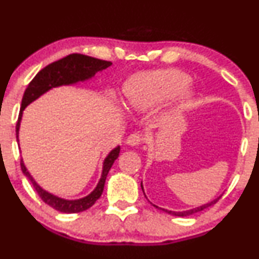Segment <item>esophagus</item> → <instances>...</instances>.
<instances>
[{
  "label": "esophagus",
  "instance_id": "34e87169",
  "mask_svg": "<svg viewBox=\"0 0 259 259\" xmlns=\"http://www.w3.org/2000/svg\"><path fill=\"white\" fill-rule=\"evenodd\" d=\"M142 141H143V136L141 135V134H139V133L130 134V135L127 136V139H126V143L129 146H138Z\"/></svg>",
  "mask_w": 259,
  "mask_h": 259
}]
</instances>
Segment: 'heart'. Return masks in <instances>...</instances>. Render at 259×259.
Returning <instances> with one entry per match:
<instances>
[{"label":"heart","mask_w":259,"mask_h":259,"mask_svg":"<svg viewBox=\"0 0 259 259\" xmlns=\"http://www.w3.org/2000/svg\"><path fill=\"white\" fill-rule=\"evenodd\" d=\"M189 82L188 74L176 68L140 74L127 87V102L134 108L146 110L177 95L182 104H187L192 98L186 88Z\"/></svg>","instance_id":"1"}]
</instances>
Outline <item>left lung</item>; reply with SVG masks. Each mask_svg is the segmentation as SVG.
Masks as SVG:
<instances>
[{
	"label": "left lung",
	"mask_w": 259,
	"mask_h": 259,
	"mask_svg": "<svg viewBox=\"0 0 259 259\" xmlns=\"http://www.w3.org/2000/svg\"><path fill=\"white\" fill-rule=\"evenodd\" d=\"M141 188H142V185H141ZM142 191H143V188H142ZM220 199H221V197H220V198H217L216 200H213V201L208 202V204H205V205H202V206H200V207L193 208V210H188V211H182V212H174V211L165 210V208H161V210H164L165 212H169V213H171V214H175V216H180V217H186V216H189V214H193V213H195V212H199V211H202V210H204V208H207L208 206H211V205L216 204V202L219 201ZM154 206H155V205H154ZM155 207H158V206H155Z\"/></svg>",
	"instance_id": "8db88e82"
}]
</instances>
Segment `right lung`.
I'll return each instance as SVG.
<instances>
[{"instance_id":"add662e5","label":"right lung","mask_w":259,"mask_h":259,"mask_svg":"<svg viewBox=\"0 0 259 259\" xmlns=\"http://www.w3.org/2000/svg\"><path fill=\"white\" fill-rule=\"evenodd\" d=\"M111 61L100 60V59L88 57V55L74 53V54L67 55V57L60 59V60L52 62V64L43 67L42 70L33 77V79L29 83V85H27V88L24 93L23 100H21L19 117H18L17 126H15V130H17V140L18 132H19L20 126L21 114H23L24 108L26 107L30 102H32L33 100H36L38 96L42 95L43 93L54 88V87L64 85V84H73L76 82H79V80H85L94 76L98 71L105 70V68L111 66ZM119 151L120 148L119 146H118L117 148H114L113 151L107 155V158H106L104 161V169H102L101 179H100L96 188L90 193L88 197L78 199V200H65V199L58 198L55 197V195L51 194V193L43 191L35 181H33L32 177H31L29 171L25 167L23 159L20 160V166L23 172L25 174V176H26L27 179L30 180V182L32 183L37 194L39 195V198L42 199L46 204L54 207L55 210L60 211V212L76 213L88 210V208L92 207L93 205L95 204V201L101 197L102 191H104L105 187L106 177H107V174L111 169L112 164L114 163V160H116L118 155H119Z\"/></svg>"}]
</instances>
